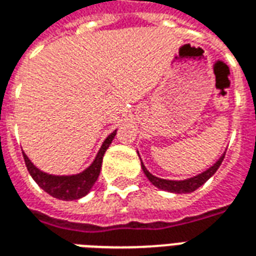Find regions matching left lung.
<instances>
[{"label":"left lung","mask_w":256,"mask_h":256,"mask_svg":"<svg viewBox=\"0 0 256 256\" xmlns=\"http://www.w3.org/2000/svg\"><path fill=\"white\" fill-rule=\"evenodd\" d=\"M225 158V154L220 156V159L216 160V163H214L212 166L207 168L206 172H203L202 174H198L196 177L188 178V180H184V181H172V180H163V178L155 177L154 174H150L146 167L144 166V163L141 162V167H142V172L146 176V178L150 180L152 185H155L156 188L163 189V190H167V192L172 193H190L193 190H196L198 188H200L207 180L212 177L215 174V172L220 168V163L224 160Z\"/></svg>","instance_id":"left-lung-1"}]
</instances>
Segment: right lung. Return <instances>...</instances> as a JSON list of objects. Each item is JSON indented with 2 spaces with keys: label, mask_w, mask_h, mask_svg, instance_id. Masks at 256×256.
<instances>
[{
  "label": "right lung",
  "mask_w": 256,
  "mask_h": 256,
  "mask_svg": "<svg viewBox=\"0 0 256 256\" xmlns=\"http://www.w3.org/2000/svg\"><path fill=\"white\" fill-rule=\"evenodd\" d=\"M115 136H116V130L110 134L106 141L102 142L93 163L86 170L79 174H74V176L48 174V172H44L40 168H36L24 152H23V158H24L26 166H27V170L30 172L32 180L45 192L49 193L53 198H60V200H78V198L86 196L97 181V178L100 176L101 164H102V156L108 150V146L111 145L112 140L115 138Z\"/></svg>",
  "instance_id": "right-lung-1"
}]
</instances>
